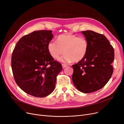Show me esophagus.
I'll use <instances>...</instances> for the list:
<instances>
[{"mask_svg":"<svg viewBox=\"0 0 124 124\" xmlns=\"http://www.w3.org/2000/svg\"><path fill=\"white\" fill-rule=\"evenodd\" d=\"M62 67L63 68H65V67H67V65H66V64H62Z\"/></svg>","mask_w":124,"mask_h":124,"instance_id":"esophagus-1","label":"esophagus"}]
</instances>
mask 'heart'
I'll list each match as a JSON object with an SVG mask.
<instances>
[{"label": "heart", "mask_w": 124, "mask_h": 124, "mask_svg": "<svg viewBox=\"0 0 124 124\" xmlns=\"http://www.w3.org/2000/svg\"><path fill=\"white\" fill-rule=\"evenodd\" d=\"M51 56L58 58L63 52L65 54L59 60L65 63L78 62L85 57L88 50V42L85 37L72 34H61L57 37V42L51 41L47 45Z\"/></svg>", "instance_id": "heart-1"}]
</instances>
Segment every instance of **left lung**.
Wrapping results in <instances>:
<instances>
[{"label": "left lung", "mask_w": 124, "mask_h": 124, "mask_svg": "<svg viewBox=\"0 0 124 124\" xmlns=\"http://www.w3.org/2000/svg\"><path fill=\"white\" fill-rule=\"evenodd\" d=\"M88 42L85 57L72 65V82L80 92L90 93L98 91L108 82L113 73L114 48L103 34L91 30L82 31Z\"/></svg>", "instance_id": "1"}]
</instances>
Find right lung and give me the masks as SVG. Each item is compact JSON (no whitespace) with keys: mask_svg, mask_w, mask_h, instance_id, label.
Here are the masks:
<instances>
[{"mask_svg":"<svg viewBox=\"0 0 124 124\" xmlns=\"http://www.w3.org/2000/svg\"><path fill=\"white\" fill-rule=\"evenodd\" d=\"M53 36L51 30L34 31L22 37L13 52L12 68L16 83L24 92L36 97L52 93L62 70L48 51Z\"/></svg>","mask_w":124,"mask_h":124,"instance_id":"1","label":"right lung"}]
</instances>
